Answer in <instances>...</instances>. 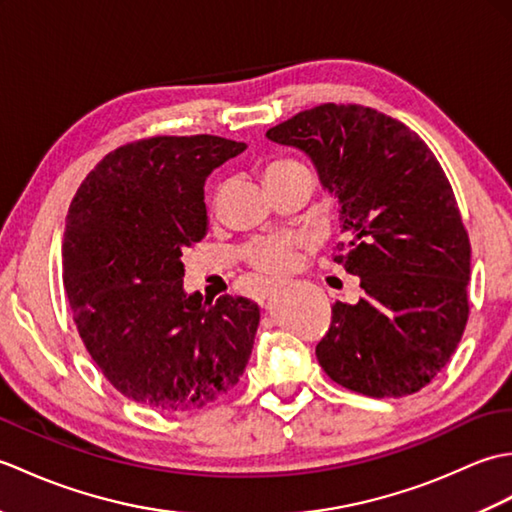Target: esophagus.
Wrapping results in <instances>:
<instances>
[{
  "label": "esophagus",
  "mask_w": 512,
  "mask_h": 512,
  "mask_svg": "<svg viewBox=\"0 0 512 512\" xmlns=\"http://www.w3.org/2000/svg\"><path fill=\"white\" fill-rule=\"evenodd\" d=\"M277 288H279V284H266L264 290H262V297L273 295V292H277ZM262 303H264V299H262Z\"/></svg>",
  "instance_id": "obj_1"
}]
</instances>
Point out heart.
<instances>
[{
  "instance_id": "b5f03b06",
  "label": "heart",
  "mask_w": 512,
  "mask_h": 512,
  "mask_svg": "<svg viewBox=\"0 0 512 512\" xmlns=\"http://www.w3.org/2000/svg\"><path fill=\"white\" fill-rule=\"evenodd\" d=\"M303 167L295 160H273L266 167V178H273L277 173H284L288 169ZM297 239H286V237H273V239H262V242L248 244L244 248V262L253 266L259 273L266 275H284L292 266L297 264Z\"/></svg>"
}]
</instances>
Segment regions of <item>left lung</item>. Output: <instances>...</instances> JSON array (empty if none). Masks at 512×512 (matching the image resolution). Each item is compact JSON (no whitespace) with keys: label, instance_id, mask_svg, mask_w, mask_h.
Wrapping results in <instances>:
<instances>
[{"label":"left lung","instance_id":"left-lung-1","mask_svg":"<svg viewBox=\"0 0 512 512\" xmlns=\"http://www.w3.org/2000/svg\"><path fill=\"white\" fill-rule=\"evenodd\" d=\"M266 136L301 149L339 198L334 262L361 279V299L332 306L323 372L363 396L416 394L469 319V233L440 162L407 125L363 105L323 103Z\"/></svg>","mask_w":512,"mask_h":512}]
</instances>
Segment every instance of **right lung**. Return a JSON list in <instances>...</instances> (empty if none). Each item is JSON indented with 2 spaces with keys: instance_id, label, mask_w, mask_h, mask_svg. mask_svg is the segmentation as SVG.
Masks as SVG:
<instances>
[{
  "instance_id": "1",
  "label": "right lung",
  "mask_w": 512,
  "mask_h": 512,
  "mask_svg": "<svg viewBox=\"0 0 512 512\" xmlns=\"http://www.w3.org/2000/svg\"><path fill=\"white\" fill-rule=\"evenodd\" d=\"M246 149L235 140L154 136L110 151L65 217L63 286L103 376L158 411L200 409L244 374L259 306L182 288V250L206 235L204 182Z\"/></svg>"
}]
</instances>
